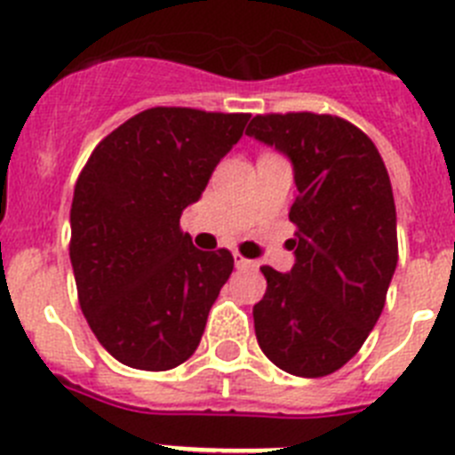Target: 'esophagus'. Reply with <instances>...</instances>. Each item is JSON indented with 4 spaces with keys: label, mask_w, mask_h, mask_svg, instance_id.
Instances as JSON below:
<instances>
[{
    "label": "esophagus",
    "mask_w": 455,
    "mask_h": 455,
    "mask_svg": "<svg viewBox=\"0 0 455 455\" xmlns=\"http://www.w3.org/2000/svg\"><path fill=\"white\" fill-rule=\"evenodd\" d=\"M235 264H236V268H252V267H255V262H252V259H246V257L239 255V252H235Z\"/></svg>",
    "instance_id": "obj_1"
}]
</instances>
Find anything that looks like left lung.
I'll return each mask as SVG.
<instances>
[{
    "label": "left lung",
    "instance_id": "obj_1",
    "mask_svg": "<svg viewBox=\"0 0 455 455\" xmlns=\"http://www.w3.org/2000/svg\"><path fill=\"white\" fill-rule=\"evenodd\" d=\"M246 134L289 156L299 188L289 209L296 262L289 273L262 267L257 341L283 371L328 376L360 351L399 262L387 168L373 140L337 116H255Z\"/></svg>",
    "mask_w": 455,
    "mask_h": 455
}]
</instances>
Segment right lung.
<instances>
[{
	"label": "right lung",
	"mask_w": 455,
	"mask_h": 455,
	"mask_svg": "<svg viewBox=\"0 0 455 455\" xmlns=\"http://www.w3.org/2000/svg\"><path fill=\"white\" fill-rule=\"evenodd\" d=\"M251 114L155 107L88 156L70 209V262L82 312L118 363L178 367L198 348L232 252H204L180 230Z\"/></svg>",
	"instance_id": "obj_1"
}]
</instances>
